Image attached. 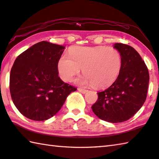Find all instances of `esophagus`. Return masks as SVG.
Returning <instances> with one entry per match:
<instances>
[{
  "label": "esophagus",
  "mask_w": 159,
  "mask_h": 159,
  "mask_svg": "<svg viewBox=\"0 0 159 159\" xmlns=\"http://www.w3.org/2000/svg\"><path fill=\"white\" fill-rule=\"evenodd\" d=\"M78 90H79L80 92H81L82 94H85L86 92H88L87 89H81V88H79L78 89Z\"/></svg>",
  "instance_id": "esophagus-1"
}]
</instances>
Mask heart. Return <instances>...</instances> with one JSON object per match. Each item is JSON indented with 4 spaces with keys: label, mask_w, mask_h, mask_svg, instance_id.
Listing matches in <instances>:
<instances>
[{
    "label": "heart",
    "mask_w": 159,
    "mask_h": 159,
    "mask_svg": "<svg viewBox=\"0 0 159 159\" xmlns=\"http://www.w3.org/2000/svg\"><path fill=\"white\" fill-rule=\"evenodd\" d=\"M64 54L57 62V71L64 81H70L83 68L84 76L76 80L80 85H93L102 89L113 83L122 69V56L114 48L76 47Z\"/></svg>",
    "instance_id": "1"
}]
</instances>
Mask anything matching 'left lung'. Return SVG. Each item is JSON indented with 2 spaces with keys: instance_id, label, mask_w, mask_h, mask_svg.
Segmentation results:
<instances>
[{
  "instance_id": "obj_1",
  "label": "left lung",
  "mask_w": 159,
  "mask_h": 159,
  "mask_svg": "<svg viewBox=\"0 0 159 159\" xmlns=\"http://www.w3.org/2000/svg\"><path fill=\"white\" fill-rule=\"evenodd\" d=\"M114 48L122 56L120 73L108 88L98 92V99L92 109L99 119L118 123L130 119L143 106L149 74L142 57L131 46L116 43Z\"/></svg>"
}]
</instances>
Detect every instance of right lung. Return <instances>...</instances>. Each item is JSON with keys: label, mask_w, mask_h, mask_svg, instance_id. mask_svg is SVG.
I'll return each instance as SVG.
<instances>
[{"label": "right lung", "mask_w": 159, "mask_h": 159, "mask_svg": "<svg viewBox=\"0 0 159 159\" xmlns=\"http://www.w3.org/2000/svg\"><path fill=\"white\" fill-rule=\"evenodd\" d=\"M65 47L48 42L37 43L16 57L10 76L14 104L25 117L44 121L58 112L76 88L58 76L57 62Z\"/></svg>", "instance_id": "add662e5"}]
</instances>
